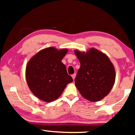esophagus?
<instances>
[{
    "mask_svg": "<svg viewBox=\"0 0 135 135\" xmlns=\"http://www.w3.org/2000/svg\"><path fill=\"white\" fill-rule=\"evenodd\" d=\"M71 76H72V77H73V80H74L75 78V76H76V74H74L72 75Z\"/></svg>",
    "mask_w": 135,
    "mask_h": 135,
    "instance_id": "obj_1",
    "label": "esophagus"
}]
</instances>
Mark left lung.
Returning <instances> with one entry per match:
<instances>
[{"mask_svg":"<svg viewBox=\"0 0 135 135\" xmlns=\"http://www.w3.org/2000/svg\"><path fill=\"white\" fill-rule=\"evenodd\" d=\"M80 63L75 84L81 95L88 101L97 102L109 93L115 80L113 64L105 53L95 48L87 51L74 50Z\"/></svg>","mask_w":135,"mask_h":135,"instance_id":"1","label":"left lung"}]
</instances>
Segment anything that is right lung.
<instances>
[{"label":"right lung","mask_w":135,"mask_h":135,"mask_svg":"<svg viewBox=\"0 0 135 135\" xmlns=\"http://www.w3.org/2000/svg\"><path fill=\"white\" fill-rule=\"evenodd\" d=\"M68 49L51 47L38 51L27 62L26 79L31 92L45 102L56 100L66 85L73 82L61 62Z\"/></svg>","instance_id":"1"}]
</instances>
